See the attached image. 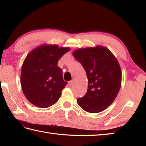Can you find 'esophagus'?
<instances>
[{"label":"esophagus","mask_w":146,"mask_h":146,"mask_svg":"<svg viewBox=\"0 0 146 146\" xmlns=\"http://www.w3.org/2000/svg\"><path fill=\"white\" fill-rule=\"evenodd\" d=\"M73 80H71V81H70L69 82H68V85L71 86V85H73Z\"/></svg>","instance_id":"obj_1"}]
</instances>
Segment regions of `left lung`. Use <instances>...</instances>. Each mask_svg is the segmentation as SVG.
Here are the masks:
<instances>
[{"label":"left lung","mask_w":146,"mask_h":146,"mask_svg":"<svg viewBox=\"0 0 146 146\" xmlns=\"http://www.w3.org/2000/svg\"><path fill=\"white\" fill-rule=\"evenodd\" d=\"M73 55L82 64L88 80L87 93L77 99L78 105L89 113L105 110L121 86L122 72L117 58L102 46L78 49Z\"/></svg>","instance_id":"obj_1"}]
</instances>
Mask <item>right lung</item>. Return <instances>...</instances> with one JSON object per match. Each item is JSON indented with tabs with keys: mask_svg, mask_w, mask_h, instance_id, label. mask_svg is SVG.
Here are the masks:
<instances>
[{
	"mask_svg": "<svg viewBox=\"0 0 146 146\" xmlns=\"http://www.w3.org/2000/svg\"><path fill=\"white\" fill-rule=\"evenodd\" d=\"M70 50L55 44H42L27 55L21 69V84L24 95L39 108L56 103L66 85L58 61Z\"/></svg>",
	"mask_w": 146,
	"mask_h": 146,
	"instance_id": "add662e5",
	"label": "right lung"
}]
</instances>
